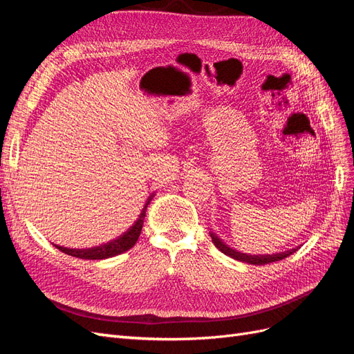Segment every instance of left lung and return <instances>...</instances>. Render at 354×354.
<instances>
[{
  "instance_id": "8db88e82",
  "label": "left lung",
  "mask_w": 354,
  "mask_h": 354,
  "mask_svg": "<svg viewBox=\"0 0 354 354\" xmlns=\"http://www.w3.org/2000/svg\"><path fill=\"white\" fill-rule=\"evenodd\" d=\"M209 236L212 239V243L217 246V248L226 254L229 257H232V259L234 260H239V261H243V263H250V264H257V266H263V264H269V263H274V261H279V260H283L286 259V257H289L291 254H294L298 248H292V250H288L285 252H279V254H269V255H248V254H242V252H238L236 250L230 248V246H227L226 243H224L218 236H216L212 232L209 233Z\"/></svg>"
}]
</instances>
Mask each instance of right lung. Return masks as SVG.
<instances>
[{"mask_svg": "<svg viewBox=\"0 0 354 354\" xmlns=\"http://www.w3.org/2000/svg\"><path fill=\"white\" fill-rule=\"evenodd\" d=\"M151 198H152V195L149 196L146 205L142 209V214L138 216L137 221L124 234H121L120 238H116L104 245L94 246V248H87V250H71V248H63V246H57V245H56V248L62 252H65L72 257H77V259H82V260H103V259H109V257H115L118 254H122V252L128 251L130 248H133L138 236H140L145 216H146V207H147L149 201H151Z\"/></svg>", "mask_w": 354, "mask_h": 354, "instance_id": "add662e5", "label": "right lung"}]
</instances>
